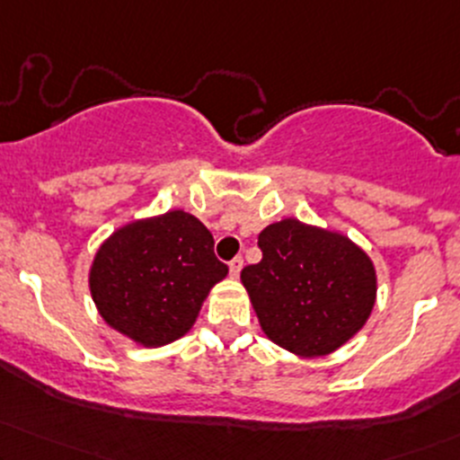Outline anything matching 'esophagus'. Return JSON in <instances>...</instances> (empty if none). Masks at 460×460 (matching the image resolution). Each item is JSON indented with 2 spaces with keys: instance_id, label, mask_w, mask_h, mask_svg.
<instances>
[{
  "instance_id": "34e87169",
  "label": "esophagus",
  "mask_w": 460,
  "mask_h": 460,
  "mask_svg": "<svg viewBox=\"0 0 460 460\" xmlns=\"http://www.w3.org/2000/svg\"><path fill=\"white\" fill-rule=\"evenodd\" d=\"M242 264H244V260H242V257H234V260L229 261V272H231V277H238V275H240Z\"/></svg>"
}]
</instances>
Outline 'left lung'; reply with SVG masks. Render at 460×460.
<instances>
[{"label":"left lung","instance_id":"obj_1","mask_svg":"<svg viewBox=\"0 0 460 460\" xmlns=\"http://www.w3.org/2000/svg\"><path fill=\"white\" fill-rule=\"evenodd\" d=\"M261 260L242 269L261 330L299 356H325L345 345L376 304V270L345 235L295 218L257 238Z\"/></svg>","mask_w":460,"mask_h":460}]
</instances>
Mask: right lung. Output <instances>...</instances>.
I'll return each mask as SVG.
<instances>
[{
    "instance_id": "obj_1",
    "label": "right lung",
    "mask_w": 460,
    "mask_h": 460,
    "mask_svg": "<svg viewBox=\"0 0 460 460\" xmlns=\"http://www.w3.org/2000/svg\"><path fill=\"white\" fill-rule=\"evenodd\" d=\"M226 272L209 229L176 209L115 231L95 255L89 286L113 330L159 347L190 332L207 292Z\"/></svg>"
}]
</instances>
